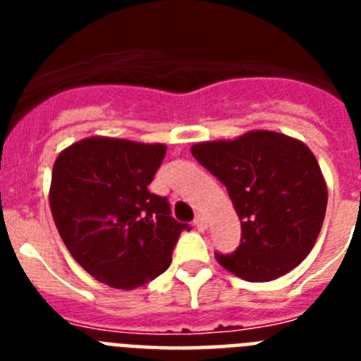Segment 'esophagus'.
<instances>
[{
  "mask_svg": "<svg viewBox=\"0 0 361 361\" xmlns=\"http://www.w3.org/2000/svg\"><path fill=\"white\" fill-rule=\"evenodd\" d=\"M195 226H197V229H199V231H206V229H208V220H206V216H204V215L197 216Z\"/></svg>",
  "mask_w": 361,
  "mask_h": 361,
  "instance_id": "34e87169",
  "label": "esophagus"
}]
</instances>
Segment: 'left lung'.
Here are the masks:
<instances>
[{
    "label": "left lung",
    "instance_id": "1",
    "mask_svg": "<svg viewBox=\"0 0 361 361\" xmlns=\"http://www.w3.org/2000/svg\"><path fill=\"white\" fill-rule=\"evenodd\" d=\"M191 153L224 184L240 219V244L229 255L215 253L220 266L247 282H269L311 253L327 186L304 142L257 130L235 141L200 142Z\"/></svg>",
    "mask_w": 361,
    "mask_h": 361
}]
</instances>
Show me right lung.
Listing matches in <instances>:
<instances>
[{
  "label": "right lung",
  "mask_w": 361,
  "mask_h": 361,
  "mask_svg": "<svg viewBox=\"0 0 361 361\" xmlns=\"http://www.w3.org/2000/svg\"><path fill=\"white\" fill-rule=\"evenodd\" d=\"M164 145L88 137L59 153L50 209L75 262L99 282L135 289L162 275L188 224L171 216L166 197L148 184Z\"/></svg>",
  "instance_id": "add662e5"
}]
</instances>
